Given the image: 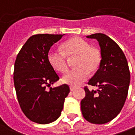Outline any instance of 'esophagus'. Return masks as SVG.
Segmentation results:
<instances>
[{
  "label": "esophagus",
  "instance_id": "obj_1",
  "mask_svg": "<svg viewBox=\"0 0 135 135\" xmlns=\"http://www.w3.org/2000/svg\"><path fill=\"white\" fill-rule=\"evenodd\" d=\"M70 90L71 91H74V90H75V88H74V87H73V86H70Z\"/></svg>",
  "mask_w": 135,
  "mask_h": 135
}]
</instances>
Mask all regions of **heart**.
<instances>
[{"label": "heart", "instance_id": "1", "mask_svg": "<svg viewBox=\"0 0 135 135\" xmlns=\"http://www.w3.org/2000/svg\"><path fill=\"white\" fill-rule=\"evenodd\" d=\"M63 53L55 49H51L47 59L54 69L59 72H65L68 68L66 56H76L74 69L70 70L62 76V82L71 86H77L86 80L89 71L94 72L99 68L101 55L95 47L81 38L75 37L62 44Z\"/></svg>", "mask_w": 135, "mask_h": 135}]
</instances>
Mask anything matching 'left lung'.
Returning <instances> with one entry per match:
<instances>
[{
  "label": "left lung",
  "mask_w": 135,
  "mask_h": 135,
  "mask_svg": "<svg viewBox=\"0 0 135 135\" xmlns=\"http://www.w3.org/2000/svg\"><path fill=\"white\" fill-rule=\"evenodd\" d=\"M97 40L101 61L98 70L88 84L97 91L85 88L81 101L84 118L94 124H104L115 118L124 105L128 95L130 72L127 59L118 44L103 33L86 36Z\"/></svg>",
  "instance_id": "8db88e82"
}]
</instances>
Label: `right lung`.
Wrapping results in <instances>:
<instances>
[{
  "label": "right lung",
  "instance_id": "obj_1",
  "mask_svg": "<svg viewBox=\"0 0 135 135\" xmlns=\"http://www.w3.org/2000/svg\"><path fill=\"white\" fill-rule=\"evenodd\" d=\"M65 35L31 36L15 60L14 85L19 105L28 119L36 123L47 124L56 120L70 92L66 84L46 90L59 79L48 61L49 50Z\"/></svg>",
  "mask_w": 135,
  "mask_h": 135
}]
</instances>
